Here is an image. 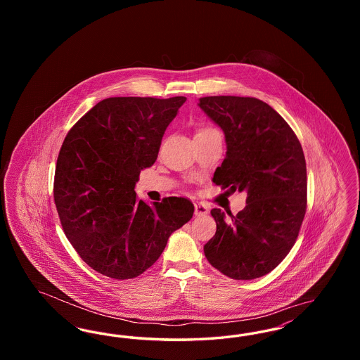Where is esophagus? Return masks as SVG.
Returning <instances> with one entry per match:
<instances>
[{
    "instance_id": "1",
    "label": "esophagus",
    "mask_w": 360,
    "mask_h": 360,
    "mask_svg": "<svg viewBox=\"0 0 360 360\" xmlns=\"http://www.w3.org/2000/svg\"><path fill=\"white\" fill-rule=\"evenodd\" d=\"M207 212H209L207 206L204 205L202 202L194 204V214L195 216H205V214H207Z\"/></svg>"
}]
</instances>
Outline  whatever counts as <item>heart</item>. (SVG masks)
I'll list each match as a JSON object with an SVG mask.
<instances>
[{"mask_svg":"<svg viewBox=\"0 0 360 360\" xmlns=\"http://www.w3.org/2000/svg\"><path fill=\"white\" fill-rule=\"evenodd\" d=\"M217 129H214L213 127H202L198 129L197 135H205V134H212V132H216Z\"/></svg>","mask_w":360,"mask_h":360,"instance_id":"obj_1","label":"heart"}]
</instances>
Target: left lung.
<instances>
[{
    "label": "left lung",
    "mask_w": 360,
    "mask_h": 360,
    "mask_svg": "<svg viewBox=\"0 0 360 360\" xmlns=\"http://www.w3.org/2000/svg\"><path fill=\"white\" fill-rule=\"evenodd\" d=\"M198 106L225 135L226 155L213 182L247 191L236 216L210 213L216 235L204 245L209 263L232 279L269 274L290 252L307 212V162L300 140L269 103L212 96Z\"/></svg>",
    "instance_id": "8db88e82"
}]
</instances>
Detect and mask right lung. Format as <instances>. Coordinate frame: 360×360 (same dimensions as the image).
Segmentation results:
<instances>
[{
  "label": "right lung",
  "mask_w": 360,
  "mask_h": 360,
  "mask_svg": "<svg viewBox=\"0 0 360 360\" xmlns=\"http://www.w3.org/2000/svg\"><path fill=\"white\" fill-rule=\"evenodd\" d=\"M186 97H110L93 106L65 137L56 160L53 200L71 245L97 273L113 279L143 274L167 240L193 217L194 205L167 197L137 200L143 169Z\"/></svg>",
  "instance_id": "right-lung-1"
}]
</instances>
